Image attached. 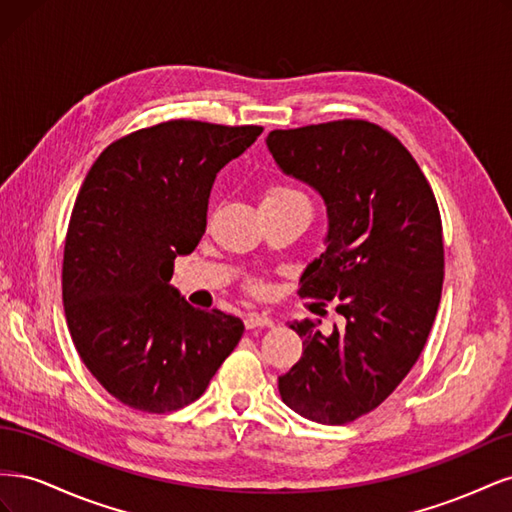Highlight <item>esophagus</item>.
I'll use <instances>...</instances> for the list:
<instances>
[{
	"instance_id": "esophagus-1",
	"label": "esophagus",
	"mask_w": 512,
	"mask_h": 512,
	"mask_svg": "<svg viewBox=\"0 0 512 512\" xmlns=\"http://www.w3.org/2000/svg\"><path fill=\"white\" fill-rule=\"evenodd\" d=\"M245 327H247V329L273 327V318L267 316V314H247V316H245Z\"/></svg>"
}]
</instances>
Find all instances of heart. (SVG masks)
Listing matches in <instances>:
<instances>
[{
	"label": "heart",
	"mask_w": 512,
	"mask_h": 512,
	"mask_svg": "<svg viewBox=\"0 0 512 512\" xmlns=\"http://www.w3.org/2000/svg\"><path fill=\"white\" fill-rule=\"evenodd\" d=\"M292 205H303L309 207L307 198L301 190L294 188V185L286 183V181H271L269 185H265L260 196V207L262 209H277V207H292ZM252 294H265V286L260 282H252L247 286Z\"/></svg>",
	"instance_id": "heart-1"
}]
</instances>
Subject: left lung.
I'll return each mask as SVG.
<instances>
[{
	"mask_svg": "<svg viewBox=\"0 0 512 512\" xmlns=\"http://www.w3.org/2000/svg\"><path fill=\"white\" fill-rule=\"evenodd\" d=\"M286 175L316 188L329 211L327 252L301 277V297L337 303L346 327L322 335L294 320L301 359L280 376L284 404L344 425L389 397L421 356L444 284L440 209L397 136L365 119L273 130Z\"/></svg>",
	"mask_w": 512,
	"mask_h": 512,
	"instance_id": "left-lung-1",
	"label": "left lung"
}]
</instances>
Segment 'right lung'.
<instances>
[{
	"mask_svg": "<svg viewBox=\"0 0 512 512\" xmlns=\"http://www.w3.org/2000/svg\"><path fill=\"white\" fill-rule=\"evenodd\" d=\"M260 132L170 119L117 138L89 168L61 297L81 361L123 406L166 414L192 404L239 344L237 316L196 309L168 282L175 258L205 235L215 175Z\"/></svg>",
	"mask_w": 512,
	"mask_h": 512,
	"instance_id": "1",
	"label": "right lung"
}]
</instances>
